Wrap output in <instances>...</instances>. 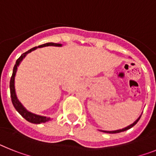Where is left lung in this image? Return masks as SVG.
Returning a JSON list of instances; mask_svg holds the SVG:
<instances>
[{
	"instance_id": "1",
	"label": "left lung",
	"mask_w": 156,
	"mask_h": 156,
	"mask_svg": "<svg viewBox=\"0 0 156 156\" xmlns=\"http://www.w3.org/2000/svg\"><path fill=\"white\" fill-rule=\"evenodd\" d=\"M140 116H141V115H140V117H139L138 119H137V120L135 121V122H133V123H132V124L129 125V126H126V127L123 128V129H118V130H114V131H105V130H101V131L105 132V133H120V132H123V131H125V130H127V129H130V128H131V127H133V126H134V125L136 124V123H137V122H138V120H139V119H140Z\"/></svg>"
}]
</instances>
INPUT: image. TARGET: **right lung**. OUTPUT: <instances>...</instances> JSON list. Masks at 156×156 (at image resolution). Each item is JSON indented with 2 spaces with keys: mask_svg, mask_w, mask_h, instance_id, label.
<instances>
[{
  "mask_svg": "<svg viewBox=\"0 0 156 156\" xmlns=\"http://www.w3.org/2000/svg\"><path fill=\"white\" fill-rule=\"evenodd\" d=\"M46 46H58L60 47L62 46V44H55V43H46L44 44H41L39 45L38 47H35V48H31L30 50L27 51V52H25L19 58L17 59L16 61V65L14 66L13 68V73H12V76L11 77V80H10V92H11V98H12V104H13L14 107L17 110V112H19L22 116L25 119H27V121H29L30 122H32V123H35V124H39V123H42V122H46L50 120V118H47L45 116H41V115H36V114L31 113L30 112L27 111L26 108L23 107V105L20 103L19 100L17 98V96H16V89H15V76H16V71H17V68L19 65L20 64V62H22L23 58L26 57L27 54L31 52L32 51L35 50L36 48H43V47H46Z\"/></svg>",
  "mask_w": 156,
  "mask_h": 156,
  "instance_id": "1",
  "label": "right lung"
}]
</instances>
